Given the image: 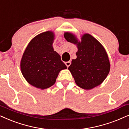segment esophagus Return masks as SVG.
Wrapping results in <instances>:
<instances>
[{
    "mask_svg": "<svg viewBox=\"0 0 129 129\" xmlns=\"http://www.w3.org/2000/svg\"><path fill=\"white\" fill-rule=\"evenodd\" d=\"M71 61H67V62H66V65L67 66V67L68 68L70 65H71Z\"/></svg>",
    "mask_w": 129,
    "mask_h": 129,
    "instance_id": "1",
    "label": "esophagus"
}]
</instances>
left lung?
I'll use <instances>...</instances> for the list:
<instances>
[{
	"instance_id": "obj_1",
	"label": "left lung",
	"mask_w": 129,
	"mask_h": 129,
	"mask_svg": "<svg viewBox=\"0 0 129 129\" xmlns=\"http://www.w3.org/2000/svg\"><path fill=\"white\" fill-rule=\"evenodd\" d=\"M63 36L78 48L77 58L68 67L77 85L87 90L100 85L110 70L109 56L102 44L89 34H83L81 41L71 32H66Z\"/></svg>"
}]
</instances>
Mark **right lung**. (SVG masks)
Listing matches in <instances>:
<instances>
[{"mask_svg": "<svg viewBox=\"0 0 129 129\" xmlns=\"http://www.w3.org/2000/svg\"><path fill=\"white\" fill-rule=\"evenodd\" d=\"M55 34L47 31L30 41L20 60V70L29 84L44 90L53 85L59 72L67 67L52 44Z\"/></svg>", "mask_w": 129, "mask_h": 129, "instance_id": "right-lung-1", "label": "right lung"}]
</instances>
